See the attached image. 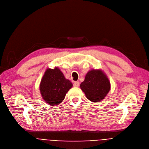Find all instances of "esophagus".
Segmentation results:
<instances>
[{
	"mask_svg": "<svg viewBox=\"0 0 149 149\" xmlns=\"http://www.w3.org/2000/svg\"><path fill=\"white\" fill-rule=\"evenodd\" d=\"M73 86H74V87H79V81L74 82Z\"/></svg>",
	"mask_w": 149,
	"mask_h": 149,
	"instance_id": "obj_1",
	"label": "esophagus"
}]
</instances>
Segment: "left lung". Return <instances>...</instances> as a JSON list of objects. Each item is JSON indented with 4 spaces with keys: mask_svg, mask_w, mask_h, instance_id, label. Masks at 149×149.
Here are the masks:
<instances>
[{
    "mask_svg": "<svg viewBox=\"0 0 149 149\" xmlns=\"http://www.w3.org/2000/svg\"><path fill=\"white\" fill-rule=\"evenodd\" d=\"M80 87L87 98L92 102H99L107 95L111 84L106 75L101 70H91L86 75Z\"/></svg>",
    "mask_w": 149,
    "mask_h": 149,
    "instance_id": "obj_1",
    "label": "left lung"
}]
</instances>
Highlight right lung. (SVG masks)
<instances>
[{
  "label": "right lung",
  "instance_id": "right-lung-1",
  "mask_svg": "<svg viewBox=\"0 0 149 149\" xmlns=\"http://www.w3.org/2000/svg\"><path fill=\"white\" fill-rule=\"evenodd\" d=\"M72 87L70 80L65 78L58 68L47 69L40 84V93L46 103L58 105L65 99L66 93Z\"/></svg>",
  "mask_w": 149,
  "mask_h": 149
}]
</instances>
